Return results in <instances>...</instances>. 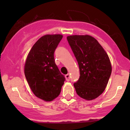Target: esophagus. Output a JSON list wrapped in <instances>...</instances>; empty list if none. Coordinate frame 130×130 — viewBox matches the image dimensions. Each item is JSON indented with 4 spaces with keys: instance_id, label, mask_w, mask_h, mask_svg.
I'll use <instances>...</instances> for the list:
<instances>
[{
    "instance_id": "1",
    "label": "esophagus",
    "mask_w": 130,
    "mask_h": 130,
    "mask_svg": "<svg viewBox=\"0 0 130 130\" xmlns=\"http://www.w3.org/2000/svg\"><path fill=\"white\" fill-rule=\"evenodd\" d=\"M65 77H66V80L67 81L70 80V74H67L65 76Z\"/></svg>"
}]
</instances>
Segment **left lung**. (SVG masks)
<instances>
[{
  "label": "left lung",
  "mask_w": 130,
  "mask_h": 130,
  "mask_svg": "<svg viewBox=\"0 0 130 130\" xmlns=\"http://www.w3.org/2000/svg\"><path fill=\"white\" fill-rule=\"evenodd\" d=\"M67 39L79 67L80 76L73 84L76 93L82 98L93 100L104 92L111 76L109 57L90 35H70Z\"/></svg>",
  "instance_id": "8db88e82"
}]
</instances>
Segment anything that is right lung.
I'll return each instance as SVG.
<instances>
[{
    "mask_svg": "<svg viewBox=\"0 0 130 130\" xmlns=\"http://www.w3.org/2000/svg\"><path fill=\"white\" fill-rule=\"evenodd\" d=\"M63 35H45L32 46L26 58L25 76L34 94L49 102L61 92L65 77L55 63L54 53Z\"/></svg>",
    "mask_w": 130,
    "mask_h": 130,
    "instance_id": "right-lung-1",
    "label": "right lung"
}]
</instances>
